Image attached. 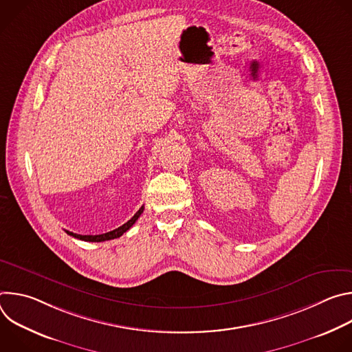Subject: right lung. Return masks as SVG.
Masks as SVG:
<instances>
[{
  "label": "right lung",
  "mask_w": 352,
  "mask_h": 352,
  "mask_svg": "<svg viewBox=\"0 0 352 352\" xmlns=\"http://www.w3.org/2000/svg\"><path fill=\"white\" fill-rule=\"evenodd\" d=\"M143 206L135 213V216L128 220L125 224H122L121 227L110 231V232H104V234H98V235H80V234H75V232H71V231H67L68 235H72L74 238H78V239H82V241H87V242H103V241H109V239H114V238H118L121 236L124 232H126L133 224L135 221L140 217V214L143 213Z\"/></svg>",
  "instance_id": "right-lung-1"
}]
</instances>
